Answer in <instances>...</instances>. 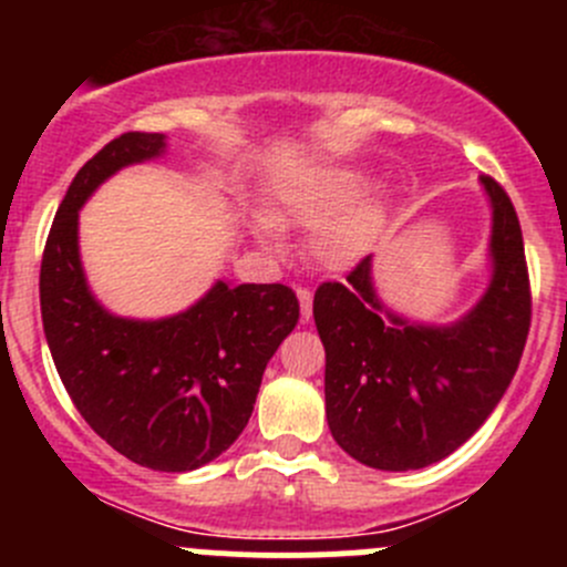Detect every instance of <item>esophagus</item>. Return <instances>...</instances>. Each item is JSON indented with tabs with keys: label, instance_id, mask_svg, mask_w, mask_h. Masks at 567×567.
I'll use <instances>...</instances> for the list:
<instances>
[{
	"label": "esophagus",
	"instance_id": "34e87169",
	"mask_svg": "<svg viewBox=\"0 0 567 567\" xmlns=\"http://www.w3.org/2000/svg\"><path fill=\"white\" fill-rule=\"evenodd\" d=\"M296 293H299V301H301V318L310 320L312 318V290L310 288H299Z\"/></svg>",
	"mask_w": 567,
	"mask_h": 567
}]
</instances>
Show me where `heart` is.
I'll list each match as a JSON object with an SVG mask.
<instances>
[{"instance_id": "heart-1", "label": "heart", "mask_w": 567, "mask_h": 567, "mask_svg": "<svg viewBox=\"0 0 567 567\" xmlns=\"http://www.w3.org/2000/svg\"><path fill=\"white\" fill-rule=\"evenodd\" d=\"M364 175L351 167H334L296 183L279 199V216L299 227H316L310 249L316 260L331 271L351 268L373 249L384 227V205L379 197H352L362 188ZM257 233L277 247L279 233L271 221H257Z\"/></svg>"}]
</instances>
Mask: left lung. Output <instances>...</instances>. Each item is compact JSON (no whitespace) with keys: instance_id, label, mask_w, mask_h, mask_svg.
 <instances>
[{"instance_id":"1","label":"left lung","mask_w":567,"mask_h":567,"mask_svg":"<svg viewBox=\"0 0 567 567\" xmlns=\"http://www.w3.org/2000/svg\"><path fill=\"white\" fill-rule=\"evenodd\" d=\"M494 208V277L466 318L416 326L381 307L370 257L346 282L316 290L326 348V420L351 458L409 472L447 458L502 400L527 346L529 271L522 225L505 188L480 177Z\"/></svg>"}]
</instances>
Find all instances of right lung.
<instances>
[{"label": "right lung", "instance_id": "obj_1", "mask_svg": "<svg viewBox=\"0 0 567 567\" xmlns=\"http://www.w3.org/2000/svg\"><path fill=\"white\" fill-rule=\"evenodd\" d=\"M162 153V134L128 131L79 169L45 238L40 316L62 384L109 447L156 472H192L247 427L262 370L299 323V299L279 282H216L162 320L117 318L93 299L79 208L109 175Z\"/></svg>", "mask_w": 567, "mask_h": 567}]
</instances>
